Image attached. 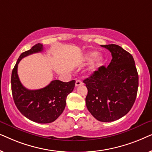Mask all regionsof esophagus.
I'll return each instance as SVG.
<instances>
[{
	"label": "esophagus",
	"instance_id": "34e87169",
	"mask_svg": "<svg viewBox=\"0 0 152 152\" xmlns=\"http://www.w3.org/2000/svg\"><path fill=\"white\" fill-rule=\"evenodd\" d=\"M82 84H83V82H82V81H80V80L76 81V82H75L76 86H80V85H82Z\"/></svg>",
	"mask_w": 152,
	"mask_h": 152
}]
</instances>
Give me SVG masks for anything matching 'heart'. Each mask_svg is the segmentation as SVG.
Wrapping results in <instances>:
<instances>
[{"label":"heart","instance_id":"heart-1","mask_svg":"<svg viewBox=\"0 0 152 152\" xmlns=\"http://www.w3.org/2000/svg\"><path fill=\"white\" fill-rule=\"evenodd\" d=\"M84 60L86 62L92 61L89 66L88 70L91 72H94L102 67L104 61V58L103 55H98L97 52L91 51L85 54Z\"/></svg>","mask_w":152,"mask_h":152}]
</instances>
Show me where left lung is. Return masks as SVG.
<instances>
[{"instance_id":"obj_1","label":"left lung","mask_w":152,"mask_h":152,"mask_svg":"<svg viewBox=\"0 0 152 152\" xmlns=\"http://www.w3.org/2000/svg\"><path fill=\"white\" fill-rule=\"evenodd\" d=\"M111 53L107 66H102L85 79L88 89L86 104L93 117L101 122H113L130 111L136 100L138 75L133 56L115 44L101 45Z\"/></svg>"}]
</instances>
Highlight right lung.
Masks as SVG:
<instances>
[{
	"label": "right lung",
	"instance_id": "right-lung-1",
	"mask_svg": "<svg viewBox=\"0 0 152 152\" xmlns=\"http://www.w3.org/2000/svg\"><path fill=\"white\" fill-rule=\"evenodd\" d=\"M41 43H37L20 55L12 70L11 84L14 103L20 113L37 123H50L57 120L66 107V97L73 91L75 81L64 82L53 80L44 88L29 90L23 86L18 78V64L23 57L43 51Z\"/></svg>",
	"mask_w": 152,
	"mask_h": 152
}]
</instances>
